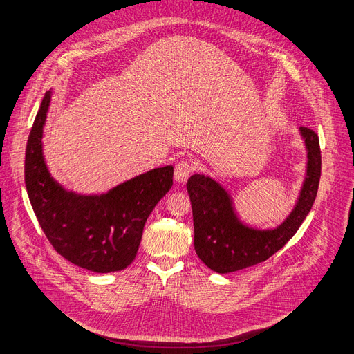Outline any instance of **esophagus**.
<instances>
[{
  "instance_id": "obj_1",
  "label": "esophagus",
  "mask_w": 354,
  "mask_h": 354,
  "mask_svg": "<svg viewBox=\"0 0 354 354\" xmlns=\"http://www.w3.org/2000/svg\"><path fill=\"white\" fill-rule=\"evenodd\" d=\"M192 172V166L188 162H179L175 165V170H174V175H175V180L178 184H185L188 180L189 175Z\"/></svg>"
}]
</instances>
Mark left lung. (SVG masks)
<instances>
[{"mask_svg": "<svg viewBox=\"0 0 354 354\" xmlns=\"http://www.w3.org/2000/svg\"><path fill=\"white\" fill-rule=\"evenodd\" d=\"M299 136L306 150L304 184L293 210L276 227L259 229L245 223L234 208L230 192L212 176L195 174L188 179L194 248L208 268L227 274L264 263L281 250L304 223L318 192L321 150L319 138L312 129L300 127Z\"/></svg>", "mask_w": 354, "mask_h": 354, "instance_id": "obj_1", "label": "left lung"}]
</instances>
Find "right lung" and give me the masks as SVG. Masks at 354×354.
I'll return each mask as SVG.
<instances>
[{"label":"right lung","mask_w":354,"mask_h":354,"mask_svg":"<svg viewBox=\"0 0 354 354\" xmlns=\"http://www.w3.org/2000/svg\"><path fill=\"white\" fill-rule=\"evenodd\" d=\"M46 91L26 146L24 182L33 212L55 251L77 267L113 272L133 263L144 225L172 188L174 166L154 167L102 194H77L52 178L44 156Z\"/></svg>","instance_id":"obj_1"}]
</instances>
